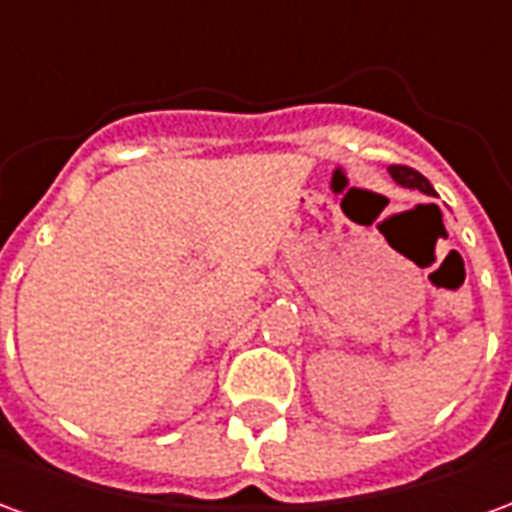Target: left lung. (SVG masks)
I'll return each mask as SVG.
<instances>
[{"instance_id": "left-lung-1", "label": "left lung", "mask_w": 512, "mask_h": 512, "mask_svg": "<svg viewBox=\"0 0 512 512\" xmlns=\"http://www.w3.org/2000/svg\"><path fill=\"white\" fill-rule=\"evenodd\" d=\"M389 175L400 183V186H408V189H419L422 194H433V186L428 183L425 175H419L417 169L403 167V164H392L389 167Z\"/></svg>"}]
</instances>
